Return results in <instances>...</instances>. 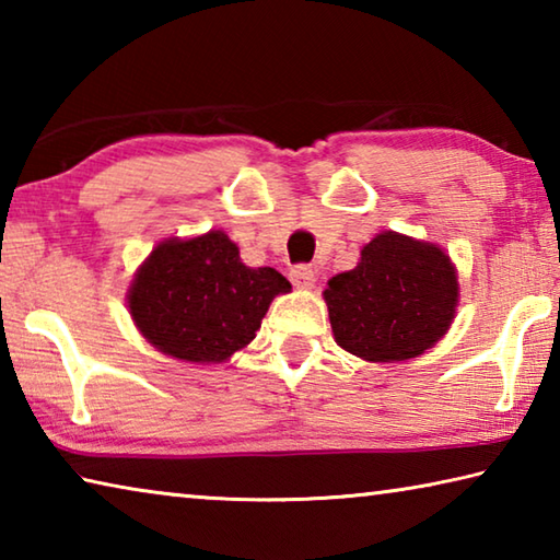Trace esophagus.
<instances>
[{
    "label": "esophagus",
    "instance_id": "esophagus-1",
    "mask_svg": "<svg viewBox=\"0 0 560 560\" xmlns=\"http://www.w3.org/2000/svg\"><path fill=\"white\" fill-rule=\"evenodd\" d=\"M289 277H291V283L296 289H314L316 287V271L306 267V264H299V267H293L289 271Z\"/></svg>",
    "mask_w": 560,
    "mask_h": 560
}]
</instances>
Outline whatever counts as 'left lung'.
<instances>
[{"label": "left lung", "instance_id": "left-lung-1", "mask_svg": "<svg viewBox=\"0 0 560 560\" xmlns=\"http://www.w3.org/2000/svg\"><path fill=\"white\" fill-rule=\"evenodd\" d=\"M336 343L371 363L422 355L447 334L459 283L438 244L383 232L324 291Z\"/></svg>", "mask_w": 560, "mask_h": 560}]
</instances>
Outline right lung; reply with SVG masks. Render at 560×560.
Masks as SVG:
<instances>
[{
    "label": "right lung",
    "mask_w": 560,
    "mask_h": 560,
    "mask_svg": "<svg viewBox=\"0 0 560 560\" xmlns=\"http://www.w3.org/2000/svg\"><path fill=\"white\" fill-rule=\"evenodd\" d=\"M291 283L271 267H244L220 230L160 242L128 289L140 334L160 353L187 363H222L249 346L269 303Z\"/></svg>",
    "instance_id": "right-lung-1"
}]
</instances>
